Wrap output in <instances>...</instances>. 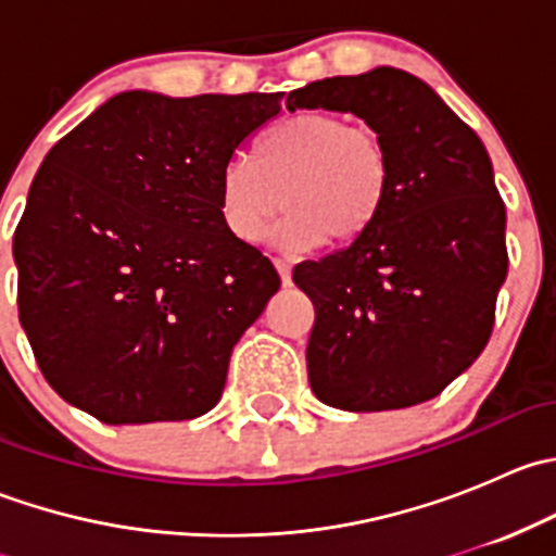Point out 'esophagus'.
<instances>
[{
    "label": "esophagus",
    "instance_id": "obj_1",
    "mask_svg": "<svg viewBox=\"0 0 556 556\" xmlns=\"http://www.w3.org/2000/svg\"><path fill=\"white\" fill-rule=\"evenodd\" d=\"M274 266H277L282 285H290V263L285 257H274Z\"/></svg>",
    "mask_w": 556,
    "mask_h": 556
}]
</instances>
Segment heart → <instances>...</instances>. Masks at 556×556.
Segmentation results:
<instances>
[{"instance_id":"1","label":"heart","mask_w":556,"mask_h":556,"mask_svg":"<svg viewBox=\"0 0 556 556\" xmlns=\"http://www.w3.org/2000/svg\"><path fill=\"white\" fill-rule=\"evenodd\" d=\"M390 179V148L377 128L312 110L268 128L252 161H228L217 201L226 228L244 244L266 237L282 204L288 215L274 228V244L304 252L325 239L346 244L363 237L382 212Z\"/></svg>"}]
</instances>
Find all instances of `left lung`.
Wrapping results in <instances>:
<instances>
[{
	"instance_id": "left-lung-1",
	"label": "left lung",
	"mask_w": 556,
	"mask_h": 556,
	"mask_svg": "<svg viewBox=\"0 0 556 556\" xmlns=\"http://www.w3.org/2000/svg\"><path fill=\"white\" fill-rule=\"evenodd\" d=\"M352 112L390 148V193L363 237L293 268L314 304L312 392L344 412L408 408L481 355L506 282V206L470 126L408 72L377 66L288 97Z\"/></svg>"
}]
</instances>
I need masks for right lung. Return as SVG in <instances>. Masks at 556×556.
<instances>
[{
    "instance_id": "right-lung-1",
    "label": "right lung",
    "mask_w": 556,
    "mask_h": 556,
    "mask_svg": "<svg viewBox=\"0 0 556 556\" xmlns=\"http://www.w3.org/2000/svg\"><path fill=\"white\" fill-rule=\"evenodd\" d=\"M282 93L123 91L53 144L13 237L39 371L106 425L215 408L279 274L220 217V172Z\"/></svg>"
}]
</instances>
